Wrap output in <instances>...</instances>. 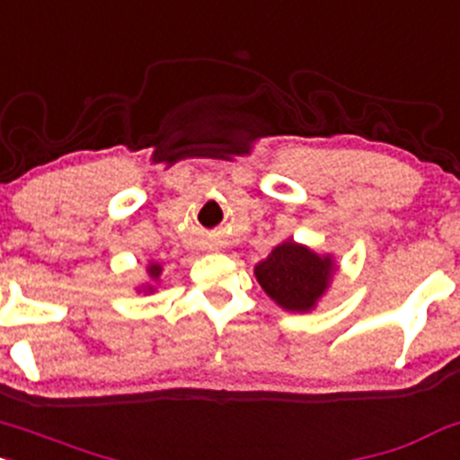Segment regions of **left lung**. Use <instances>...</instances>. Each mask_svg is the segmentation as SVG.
Here are the masks:
<instances>
[{"label":"left lung","instance_id":"1","mask_svg":"<svg viewBox=\"0 0 460 460\" xmlns=\"http://www.w3.org/2000/svg\"><path fill=\"white\" fill-rule=\"evenodd\" d=\"M338 264L334 255L316 253L288 238L255 266L261 290L286 312H312L330 290Z\"/></svg>","mask_w":460,"mask_h":460}]
</instances>
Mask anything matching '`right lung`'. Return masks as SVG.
<instances>
[{
	"label": "right lung",
	"mask_w": 460,
	"mask_h": 460,
	"mask_svg": "<svg viewBox=\"0 0 460 460\" xmlns=\"http://www.w3.org/2000/svg\"><path fill=\"white\" fill-rule=\"evenodd\" d=\"M161 270H164V266H161L159 261H148V266H146V275H148L150 281L141 284L137 288V292H144V295H153V292L156 290V281H159Z\"/></svg>",
	"instance_id": "right-lung-1"
}]
</instances>
